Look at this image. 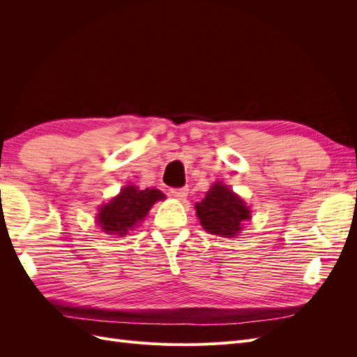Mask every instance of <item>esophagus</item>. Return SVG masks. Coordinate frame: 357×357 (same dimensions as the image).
<instances>
[{"label": "esophagus", "instance_id": "esophagus-1", "mask_svg": "<svg viewBox=\"0 0 357 357\" xmlns=\"http://www.w3.org/2000/svg\"><path fill=\"white\" fill-rule=\"evenodd\" d=\"M169 193L177 199H186L188 195H189V188L188 186H185V188H172V189H169Z\"/></svg>", "mask_w": 357, "mask_h": 357}]
</instances>
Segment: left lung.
Segmentation results:
<instances>
[{
	"mask_svg": "<svg viewBox=\"0 0 357 357\" xmlns=\"http://www.w3.org/2000/svg\"><path fill=\"white\" fill-rule=\"evenodd\" d=\"M199 223L208 234L231 238L243 231V223L250 219L245 202L222 181H215L205 193V198L195 204Z\"/></svg>",
	"mask_w": 357,
	"mask_h": 357,
	"instance_id": "left-lung-1",
	"label": "left lung"
}]
</instances>
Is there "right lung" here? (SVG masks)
<instances>
[{"instance_id": "right-lung-1", "label": "right lung", "mask_w": 357, "mask_h": 357, "mask_svg": "<svg viewBox=\"0 0 357 357\" xmlns=\"http://www.w3.org/2000/svg\"><path fill=\"white\" fill-rule=\"evenodd\" d=\"M160 199H165V195L158 189L139 190L126 186L117 197L101 205L96 222L105 234L125 236L144 220L152 205Z\"/></svg>"}]
</instances>
